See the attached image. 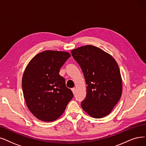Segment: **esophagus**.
<instances>
[{
	"instance_id": "obj_1",
	"label": "esophagus",
	"mask_w": 146,
	"mask_h": 146,
	"mask_svg": "<svg viewBox=\"0 0 146 146\" xmlns=\"http://www.w3.org/2000/svg\"><path fill=\"white\" fill-rule=\"evenodd\" d=\"M72 91L73 94L75 95V92H76V90H75V88H72Z\"/></svg>"
}]
</instances>
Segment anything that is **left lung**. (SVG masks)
<instances>
[{
    "label": "left lung",
    "instance_id": "obj_1",
    "mask_svg": "<svg viewBox=\"0 0 146 146\" xmlns=\"http://www.w3.org/2000/svg\"><path fill=\"white\" fill-rule=\"evenodd\" d=\"M71 54L80 66L87 84L86 98L81 102V107L96 119L108 115L122 93L117 62L110 54L90 45L74 49Z\"/></svg>",
    "mask_w": 146,
    "mask_h": 146
}]
</instances>
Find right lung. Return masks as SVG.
I'll return each mask as SVG.
<instances>
[{
  "label": "right lung",
  "mask_w": 146,
  "mask_h": 146,
  "mask_svg": "<svg viewBox=\"0 0 146 146\" xmlns=\"http://www.w3.org/2000/svg\"><path fill=\"white\" fill-rule=\"evenodd\" d=\"M70 57L66 51L46 50L33 57L25 70V100L29 111L40 120H57L73 98L65 78L59 75L60 68Z\"/></svg>",
  "instance_id": "right-lung-1"
}]
</instances>
